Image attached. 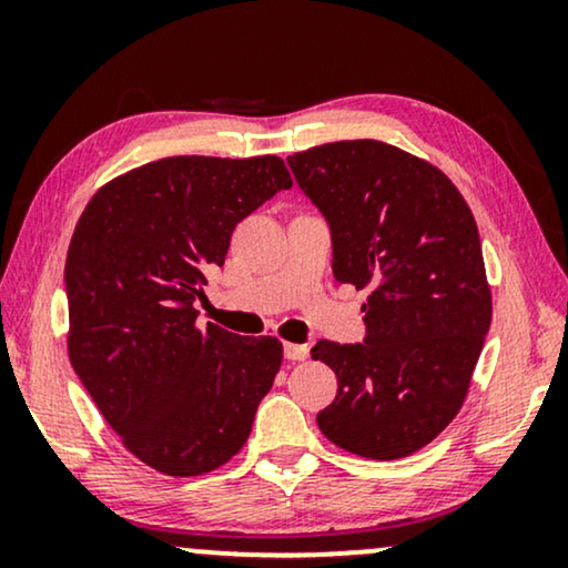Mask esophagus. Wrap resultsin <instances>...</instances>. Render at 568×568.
Returning a JSON list of instances; mask_svg holds the SVG:
<instances>
[{"instance_id":"obj_1","label":"esophagus","mask_w":568,"mask_h":568,"mask_svg":"<svg viewBox=\"0 0 568 568\" xmlns=\"http://www.w3.org/2000/svg\"><path fill=\"white\" fill-rule=\"evenodd\" d=\"M284 356L290 362H305L307 359V346L300 344H284Z\"/></svg>"}]
</instances>
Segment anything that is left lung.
Listing matches in <instances>:
<instances>
[{
	"instance_id": "left-lung-1",
	"label": "left lung",
	"mask_w": 568,
	"mask_h": 568,
	"mask_svg": "<svg viewBox=\"0 0 568 568\" xmlns=\"http://www.w3.org/2000/svg\"><path fill=\"white\" fill-rule=\"evenodd\" d=\"M331 230L333 276L367 286L364 341H317L338 393L317 414L333 445L398 460L437 437L468 393L491 325L476 220L429 162L375 139L286 158Z\"/></svg>"
}]
</instances>
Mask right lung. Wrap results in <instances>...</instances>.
<instances>
[{"label":"right lung","instance_id":"1","mask_svg":"<svg viewBox=\"0 0 568 568\" xmlns=\"http://www.w3.org/2000/svg\"><path fill=\"white\" fill-rule=\"evenodd\" d=\"M284 162L165 158L100 189L67 253L69 359L129 453L201 476L240 453L282 344L196 323L232 230L278 191Z\"/></svg>","mask_w":568,"mask_h":568}]
</instances>
